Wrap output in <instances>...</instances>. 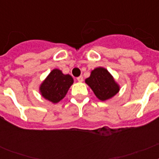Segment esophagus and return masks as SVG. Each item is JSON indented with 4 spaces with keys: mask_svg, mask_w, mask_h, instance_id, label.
I'll use <instances>...</instances> for the list:
<instances>
[{
    "mask_svg": "<svg viewBox=\"0 0 159 159\" xmlns=\"http://www.w3.org/2000/svg\"><path fill=\"white\" fill-rule=\"evenodd\" d=\"M77 80L78 81V82H82V81H83V77H82V76H80V77H77Z\"/></svg>",
    "mask_w": 159,
    "mask_h": 159,
    "instance_id": "obj_1",
    "label": "esophagus"
}]
</instances>
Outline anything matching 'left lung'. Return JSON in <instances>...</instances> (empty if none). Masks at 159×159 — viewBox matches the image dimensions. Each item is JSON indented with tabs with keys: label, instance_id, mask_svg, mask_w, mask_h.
I'll return each instance as SVG.
<instances>
[{
	"label": "left lung",
	"instance_id": "8db88e82",
	"mask_svg": "<svg viewBox=\"0 0 159 159\" xmlns=\"http://www.w3.org/2000/svg\"><path fill=\"white\" fill-rule=\"evenodd\" d=\"M85 82L101 101L111 99L120 91V86L104 67H99L92 70L90 77Z\"/></svg>",
	"mask_w": 159,
	"mask_h": 159
}]
</instances>
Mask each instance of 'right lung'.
Instances as JSON below:
<instances>
[{"label": "right lung", "instance_id": "right-lung-1", "mask_svg": "<svg viewBox=\"0 0 159 159\" xmlns=\"http://www.w3.org/2000/svg\"><path fill=\"white\" fill-rule=\"evenodd\" d=\"M72 83L73 78L69 74L55 68L41 83L39 92L43 98L55 104L64 98Z\"/></svg>", "mask_w": 159, "mask_h": 159}]
</instances>
